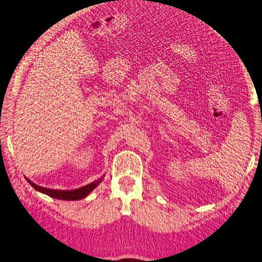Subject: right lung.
I'll use <instances>...</instances> for the list:
<instances>
[{"label":"right lung","instance_id":"add662e5","mask_svg":"<svg viewBox=\"0 0 262 262\" xmlns=\"http://www.w3.org/2000/svg\"><path fill=\"white\" fill-rule=\"evenodd\" d=\"M103 178H104V175L100 177L99 179H96V181L87 184V185L83 187H78L75 189H53V188H48V187L36 185L35 183H33L30 179L26 177L27 182L36 189V191L46 194V195H49L53 199L66 200V201H77V200H81L86 198L95 187H97V185H99L102 181H103Z\"/></svg>","mask_w":262,"mask_h":262}]
</instances>
